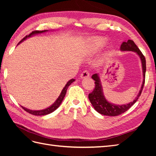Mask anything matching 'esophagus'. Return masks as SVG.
Listing matches in <instances>:
<instances>
[{
  "instance_id": "1",
  "label": "esophagus",
  "mask_w": 156,
  "mask_h": 156,
  "mask_svg": "<svg viewBox=\"0 0 156 156\" xmlns=\"http://www.w3.org/2000/svg\"><path fill=\"white\" fill-rule=\"evenodd\" d=\"M89 76H90V73H89V72L87 71V70H84V71L81 74L80 78H88Z\"/></svg>"
}]
</instances>
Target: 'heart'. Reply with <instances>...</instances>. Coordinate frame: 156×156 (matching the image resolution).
I'll use <instances>...</instances> for the list:
<instances>
[{"label":"heart","instance_id":"obj_1","mask_svg":"<svg viewBox=\"0 0 156 156\" xmlns=\"http://www.w3.org/2000/svg\"><path fill=\"white\" fill-rule=\"evenodd\" d=\"M107 44V41L103 37H94L89 39L87 45V54L88 55H92L98 51L99 49Z\"/></svg>","mask_w":156,"mask_h":156}]
</instances>
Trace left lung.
Masks as SVG:
<instances>
[{
    "instance_id": "8db88e82",
    "label": "left lung",
    "mask_w": 156,
    "mask_h": 156,
    "mask_svg": "<svg viewBox=\"0 0 156 156\" xmlns=\"http://www.w3.org/2000/svg\"><path fill=\"white\" fill-rule=\"evenodd\" d=\"M120 49L121 51H133L139 55L141 62L142 72H143V82H142L141 89L139 91V93L133 101L125 105H115L108 102L106 99L104 95L103 89H102V86L99 74H94L92 75V78L95 81V88L94 90L88 94V98L91 102L92 107H94L95 110L98 113L106 116H111V117L118 116L123 113L125 111H127L137 101V99L141 94L145 83V71H146V62H145V58L144 55L142 54L140 49L137 48V46L135 45L133 40L129 39L127 42H122V44L121 45Z\"/></svg>"
}]
</instances>
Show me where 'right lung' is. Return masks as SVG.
I'll return each mask as SVG.
<instances>
[{
  "instance_id": "obj_1",
  "label": "right lung",
  "mask_w": 156,
  "mask_h": 156,
  "mask_svg": "<svg viewBox=\"0 0 156 156\" xmlns=\"http://www.w3.org/2000/svg\"><path fill=\"white\" fill-rule=\"evenodd\" d=\"M48 31V30H44V31H33L32 33H31L30 34H29V35H27L25 36V37L23 38L22 40L20 41L19 43V44H21V42H23V41H25V39H27V38H29L32 37V36H34L35 35H37V34H42V33H44V32H47ZM75 80L74 79H71V80H69L67 83H66V86L64 87V88L62 89V90L60 94H59V96L58 97V98H57V100H56L54 103H53L50 107H49L48 108H46L45 109H43V110H39V111H35V110H30V109H28L27 108H25L24 107H21L25 111L28 112L29 113H30L31 115H37V116H42V115H48L49 113H51V112H54V111H55L56 109H57L59 107V105H61L62 101L64 100V98L65 97V95L66 94V91H67V89L68 88V87L69 85H70L73 82H74Z\"/></svg>"
}]
</instances>
